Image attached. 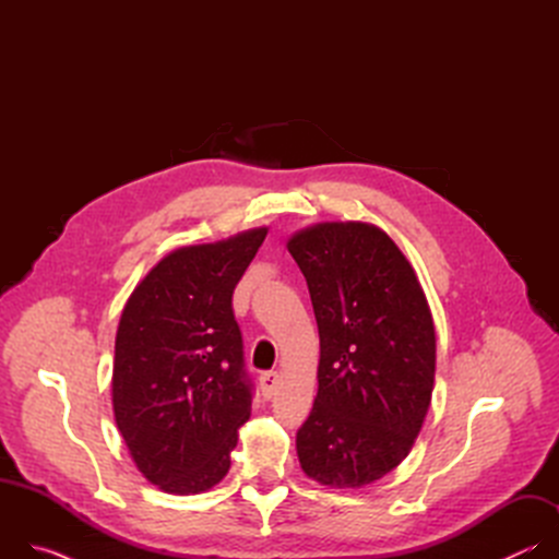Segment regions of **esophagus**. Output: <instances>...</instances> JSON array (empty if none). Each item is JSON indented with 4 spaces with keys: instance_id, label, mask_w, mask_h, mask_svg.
<instances>
[{
    "instance_id": "34e87169",
    "label": "esophagus",
    "mask_w": 559,
    "mask_h": 559,
    "mask_svg": "<svg viewBox=\"0 0 559 559\" xmlns=\"http://www.w3.org/2000/svg\"><path fill=\"white\" fill-rule=\"evenodd\" d=\"M278 380H281L278 371H263V373H261V389H263V393H265L267 397L274 395V391H276V386H278Z\"/></svg>"
}]
</instances>
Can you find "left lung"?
Listing matches in <instances>:
<instances>
[{"label":"left lung","mask_w":559,"mask_h":559,"mask_svg":"<svg viewBox=\"0 0 559 559\" xmlns=\"http://www.w3.org/2000/svg\"><path fill=\"white\" fill-rule=\"evenodd\" d=\"M287 250L321 336L298 460L318 483L362 487L401 464L420 433L436 376L431 311L409 261L373 225H313Z\"/></svg>","instance_id":"obj_1"}]
</instances>
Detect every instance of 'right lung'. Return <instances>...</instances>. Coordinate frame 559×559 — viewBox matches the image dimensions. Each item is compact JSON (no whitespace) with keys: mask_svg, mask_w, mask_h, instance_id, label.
I'll use <instances>...</instances> for the list:
<instances>
[{"mask_svg":"<svg viewBox=\"0 0 559 559\" xmlns=\"http://www.w3.org/2000/svg\"><path fill=\"white\" fill-rule=\"evenodd\" d=\"M267 229L181 248L128 298L115 341L112 407L132 460L164 491L188 496L218 485L254 382L231 294Z\"/></svg>","mask_w":559,"mask_h":559,"instance_id":"right-lung-1","label":"right lung"}]
</instances>
